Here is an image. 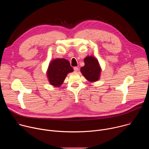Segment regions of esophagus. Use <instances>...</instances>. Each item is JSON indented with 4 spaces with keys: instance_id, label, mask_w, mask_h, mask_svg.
Here are the masks:
<instances>
[{
    "instance_id": "esophagus-1",
    "label": "esophagus",
    "mask_w": 149,
    "mask_h": 149,
    "mask_svg": "<svg viewBox=\"0 0 149 149\" xmlns=\"http://www.w3.org/2000/svg\"><path fill=\"white\" fill-rule=\"evenodd\" d=\"M74 71H75V72H77V71H78V68L77 67H75L74 68Z\"/></svg>"
}]
</instances>
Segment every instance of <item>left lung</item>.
I'll return each mask as SVG.
<instances>
[{
    "mask_svg": "<svg viewBox=\"0 0 149 149\" xmlns=\"http://www.w3.org/2000/svg\"><path fill=\"white\" fill-rule=\"evenodd\" d=\"M85 65L81 68L80 71L84 77L90 82L99 80L101 68L98 59L93 56H87L84 59Z\"/></svg>",
    "mask_w": 149,
    "mask_h": 149,
    "instance_id": "8db88e82",
    "label": "left lung"
}]
</instances>
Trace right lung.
<instances>
[{
  "label": "right lung",
  "mask_w": 149,
  "mask_h": 149,
  "mask_svg": "<svg viewBox=\"0 0 149 149\" xmlns=\"http://www.w3.org/2000/svg\"><path fill=\"white\" fill-rule=\"evenodd\" d=\"M73 71V68L68 60L56 58L50 62L47 71V76L51 86L58 88L63 84L67 74Z\"/></svg>",
  "instance_id": "add662e5"
}]
</instances>
